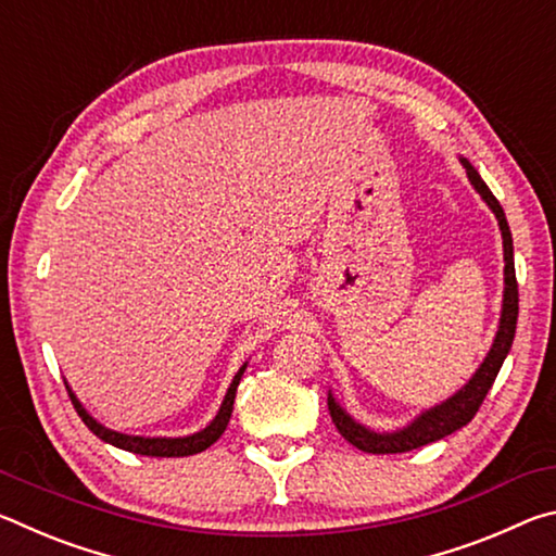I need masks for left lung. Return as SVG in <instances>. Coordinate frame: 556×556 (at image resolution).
<instances>
[{
	"label": "left lung",
	"instance_id": "8db88e82",
	"mask_svg": "<svg viewBox=\"0 0 556 556\" xmlns=\"http://www.w3.org/2000/svg\"><path fill=\"white\" fill-rule=\"evenodd\" d=\"M460 164L466 166L470 184H473L476 191L481 193V199L491 205V211L495 213L497 225H501V232H503L505 291H503L501 326H497L491 353L485 355V361L481 363V368L476 370L473 378H470L464 388L454 394V397H448L446 402L437 404V407L421 412L419 417L412 421V425H407L400 431H392V434H378V431H370L363 425H357L355 419H351V414H345L341 404L333 400V394H328V412H331L336 429L341 431V437L345 441H351L355 448L365 451V454H404V451L427 446V444H431V441L444 439L448 434H454V431H458L460 427H466L468 421L476 417V412L481 409L488 390L493 388L497 372H501V368H503L505 355L510 353L515 326H517V301H520V296H517L510 225H507V220H505L503 205L497 203V199L491 193V188L485 186L481 174H478L476 168L466 162V159H460Z\"/></svg>",
	"mask_w": 556,
	"mask_h": 556
}]
</instances>
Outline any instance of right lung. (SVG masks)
Masks as SVG:
<instances>
[{"label": "right lung", "instance_id": "right-lung-1", "mask_svg": "<svg viewBox=\"0 0 556 556\" xmlns=\"http://www.w3.org/2000/svg\"><path fill=\"white\" fill-rule=\"evenodd\" d=\"M244 368H248V363L242 365V368L238 370V375H235L230 388H228V394H225V400L220 404L218 414H215V419L211 421L208 427H205L203 431H199V434H191V437H178V439H149V437H129V434H119V431H112L108 427H102L100 421H96L90 417V414L83 409V404L78 402V397L71 392L68 384H65V390H68V397L73 402L75 412H78V417L86 421V427L96 434L98 439L108 441V444L117 446V448H125V451H131V454H139V456H159V458H178V456H193V454H201V451L208 448L211 444H215L223 437L225 427H228L230 421V414H232V402H235V392H238V384H240V378Z\"/></svg>", "mask_w": 556, "mask_h": 556}]
</instances>
